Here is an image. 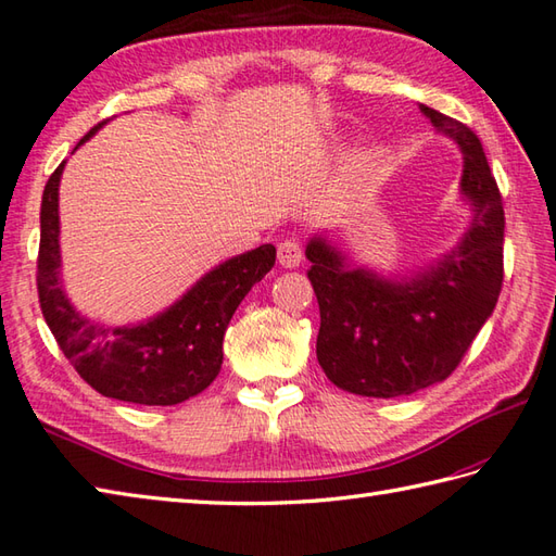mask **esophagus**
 Instances as JSON below:
<instances>
[{"label": "esophagus", "mask_w": 556, "mask_h": 556, "mask_svg": "<svg viewBox=\"0 0 556 556\" xmlns=\"http://www.w3.org/2000/svg\"><path fill=\"white\" fill-rule=\"evenodd\" d=\"M301 257H303V250H301V243L296 241V238H287V241H281L277 245V260L281 267H289V269L299 267Z\"/></svg>", "instance_id": "esophagus-1"}]
</instances>
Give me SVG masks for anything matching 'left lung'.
Here are the masks:
<instances>
[{
    "label": "left lung",
    "instance_id": "8db88e82",
    "mask_svg": "<svg viewBox=\"0 0 556 556\" xmlns=\"http://www.w3.org/2000/svg\"><path fill=\"white\" fill-rule=\"evenodd\" d=\"M419 108L463 151L460 194L472 222L460 243L402 279L352 267L320 236L306 245L320 306L315 354L337 388L364 397L412 395L448 378L502 293L504 204L482 141L458 119Z\"/></svg>",
    "mask_w": 556,
    "mask_h": 556
}]
</instances>
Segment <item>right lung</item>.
Segmentation results:
<instances>
[{"instance_id":"add662e5","label":"right lung","mask_w":556,"mask_h":556,"mask_svg":"<svg viewBox=\"0 0 556 556\" xmlns=\"http://www.w3.org/2000/svg\"><path fill=\"white\" fill-rule=\"evenodd\" d=\"M103 125V123H101ZM101 125L79 139V149ZM60 163L42 190L38 299L60 350L86 383L135 405H178L219 376L224 332L238 303L275 267V245H260L226 260L188 289L170 308L139 325L108 328L76 311L60 281Z\"/></svg>"}]
</instances>
